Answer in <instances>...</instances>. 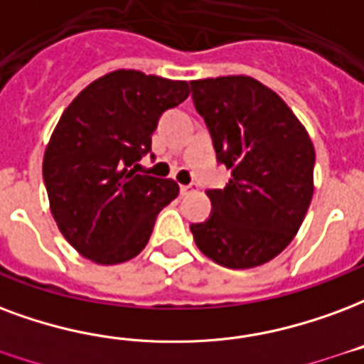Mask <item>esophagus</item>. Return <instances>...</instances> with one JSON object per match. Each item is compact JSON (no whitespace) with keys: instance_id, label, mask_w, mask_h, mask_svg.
Segmentation results:
<instances>
[{"instance_id":"34e87169","label":"esophagus","mask_w":364,"mask_h":364,"mask_svg":"<svg viewBox=\"0 0 364 364\" xmlns=\"http://www.w3.org/2000/svg\"><path fill=\"white\" fill-rule=\"evenodd\" d=\"M196 189V185H181V195H189V193H193V191Z\"/></svg>"}]
</instances>
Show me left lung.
Instances as JSON below:
<instances>
[{
  "mask_svg": "<svg viewBox=\"0 0 364 364\" xmlns=\"http://www.w3.org/2000/svg\"><path fill=\"white\" fill-rule=\"evenodd\" d=\"M220 164L231 169L210 189L212 214L191 223L195 243L216 264L245 270L278 257L297 235L314 193V146L289 106L252 77L191 80Z\"/></svg>",
  "mask_w": 364,
  "mask_h": 364,
  "instance_id": "1",
  "label": "left lung"
}]
</instances>
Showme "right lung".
I'll use <instances>...</instances> for the list:
<instances>
[{
    "instance_id": "obj_1",
    "label": "right lung",
    "mask_w": 364,
    "mask_h": 364,
    "mask_svg": "<svg viewBox=\"0 0 364 364\" xmlns=\"http://www.w3.org/2000/svg\"><path fill=\"white\" fill-rule=\"evenodd\" d=\"M187 80L107 73L67 106L46 146V191L59 231L96 264L146 247L156 216L179 195L173 179L139 173L160 115L189 96Z\"/></svg>"
}]
</instances>
